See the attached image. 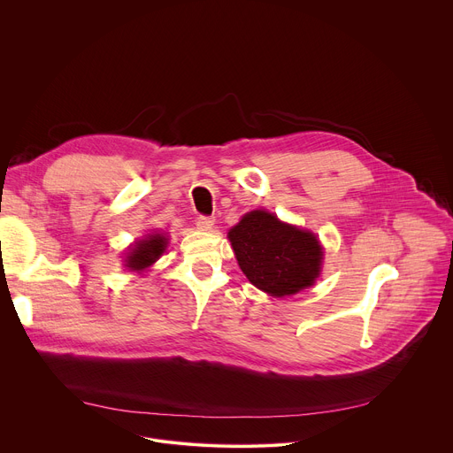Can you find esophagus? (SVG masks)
<instances>
[{
  "instance_id": "esophagus-1",
  "label": "esophagus",
  "mask_w": 453,
  "mask_h": 453,
  "mask_svg": "<svg viewBox=\"0 0 453 453\" xmlns=\"http://www.w3.org/2000/svg\"><path fill=\"white\" fill-rule=\"evenodd\" d=\"M196 224H197V227H199L201 231H211L213 226H215V219H213V217H204V215H201V217H197Z\"/></svg>"
}]
</instances>
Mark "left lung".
<instances>
[{
  "label": "left lung",
  "mask_w": 453,
  "mask_h": 453,
  "mask_svg": "<svg viewBox=\"0 0 453 453\" xmlns=\"http://www.w3.org/2000/svg\"><path fill=\"white\" fill-rule=\"evenodd\" d=\"M227 236L247 280L274 297L297 294L320 273L322 247L315 234L269 211L247 213Z\"/></svg>",
  "instance_id": "1"
}]
</instances>
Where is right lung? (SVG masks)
Wrapping results in <instances>:
<instances>
[{"label": "right lung", "mask_w": 453, "mask_h": 453, "mask_svg": "<svg viewBox=\"0 0 453 453\" xmlns=\"http://www.w3.org/2000/svg\"><path fill=\"white\" fill-rule=\"evenodd\" d=\"M166 236L163 234H149L145 240H140L127 256V267L133 271H143L150 267L157 257L165 252Z\"/></svg>", "instance_id": "1"}]
</instances>
